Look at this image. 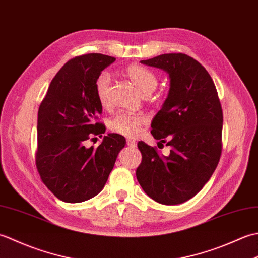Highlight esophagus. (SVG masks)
<instances>
[{
  "label": "esophagus",
  "instance_id": "34e87169",
  "mask_svg": "<svg viewBox=\"0 0 258 258\" xmlns=\"http://www.w3.org/2000/svg\"><path fill=\"white\" fill-rule=\"evenodd\" d=\"M126 144H127L130 147H135L136 146V142H135V140L128 139L127 141H126Z\"/></svg>",
  "mask_w": 258,
  "mask_h": 258
}]
</instances>
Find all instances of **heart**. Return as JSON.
<instances>
[{"mask_svg":"<svg viewBox=\"0 0 258 258\" xmlns=\"http://www.w3.org/2000/svg\"><path fill=\"white\" fill-rule=\"evenodd\" d=\"M125 74L133 82L134 85L143 95L151 94L156 89L158 80L154 72L139 64H132L126 68ZM109 91H111V78L106 72L97 76L95 81V93L98 103L102 107L109 106ZM146 123L145 116L141 114L117 113L109 120V128L114 133L133 138L140 132L142 126Z\"/></svg>","mask_w":258,"mask_h":258,"instance_id":"1","label":"heart"}]
</instances>
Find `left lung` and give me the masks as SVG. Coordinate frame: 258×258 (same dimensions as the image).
Instances as JSON below:
<instances>
[{
    "label": "left lung",
    "mask_w": 258,
    "mask_h": 258,
    "mask_svg": "<svg viewBox=\"0 0 258 258\" xmlns=\"http://www.w3.org/2000/svg\"><path fill=\"white\" fill-rule=\"evenodd\" d=\"M141 63L169 74L168 95L153 118L151 133L172 150L164 156L156 147L139 142L142 162L136 178L155 202L182 204L199 193L220 162L223 130L220 98L205 68L186 54H162Z\"/></svg>",
    "instance_id": "8db88e82"
}]
</instances>
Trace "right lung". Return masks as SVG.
<instances>
[{
	"instance_id": "1",
	"label": "right lung",
	"mask_w": 258,
	"mask_h": 258,
	"mask_svg": "<svg viewBox=\"0 0 258 258\" xmlns=\"http://www.w3.org/2000/svg\"><path fill=\"white\" fill-rule=\"evenodd\" d=\"M115 57L75 56L54 76L37 113L35 164L42 182L58 200L81 203L96 196L112 172L124 136L109 133L101 145L86 142L105 133L95 81Z\"/></svg>"
}]
</instances>
